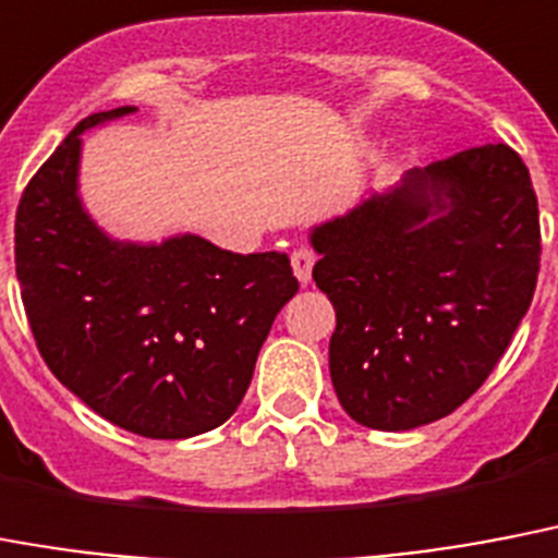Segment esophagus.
I'll use <instances>...</instances> for the list:
<instances>
[{
    "label": "esophagus",
    "instance_id": "esophagus-1",
    "mask_svg": "<svg viewBox=\"0 0 558 558\" xmlns=\"http://www.w3.org/2000/svg\"><path fill=\"white\" fill-rule=\"evenodd\" d=\"M314 262L316 256L307 247H300V251H293L291 256V267H293V276H296V282L305 288V284H311V270H314Z\"/></svg>",
    "mask_w": 558,
    "mask_h": 558
}]
</instances>
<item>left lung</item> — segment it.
I'll use <instances>...</instances> for the list:
<instances>
[{"mask_svg":"<svg viewBox=\"0 0 558 558\" xmlns=\"http://www.w3.org/2000/svg\"><path fill=\"white\" fill-rule=\"evenodd\" d=\"M337 311L328 368L351 421L409 432L456 412L496 368L538 276V204L505 144L409 169L311 227Z\"/></svg>","mask_w":558,"mask_h":558,"instance_id":"obj_1","label":"left lung"}]
</instances>
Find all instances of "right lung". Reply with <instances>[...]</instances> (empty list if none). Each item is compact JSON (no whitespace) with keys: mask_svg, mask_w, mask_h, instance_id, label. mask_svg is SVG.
Wrapping results in <instances>:
<instances>
[{"mask_svg":"<svg viewBox=\"0 0 558 558\" xmlns=\"http://www.w3.org/2000/svg\"><path fill=\"white\" fill-rule=\"evenodd\" d=\"M95 111L39 167L16 209V279L53 377L120 429L181 440L239 409L276 314L284 253H230L195 233L129 242L80 195L83 135L135 114Z\"/></svg>","mask_w":558,"mask_h":558,"instance_id":"obj_1","label":"right lung"}]
</instances>
